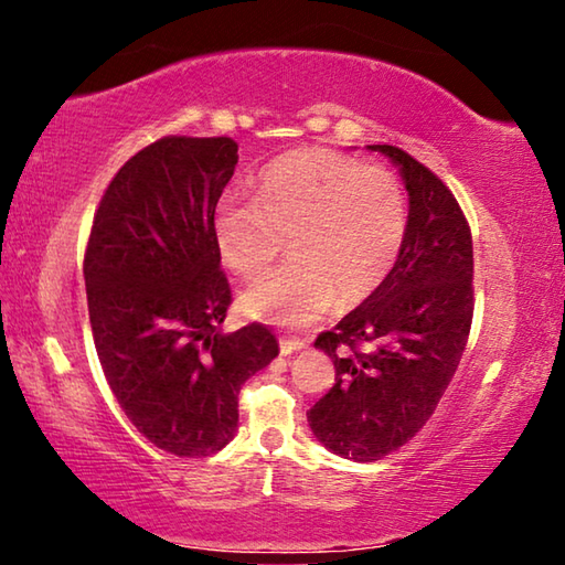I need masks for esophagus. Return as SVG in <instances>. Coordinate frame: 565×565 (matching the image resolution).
I'll list each match as a JSON object with an SVG mask.
<instances>
[{
	"instance_id": "esophagus-1",
	"label": "esophagus",
	"mask_w": 565,
	"mask_h": 565,
	"mask_svg": "<svg viewBox=\"0 0 565 565\" xmlns=\"http://www.w3.org/2000/svg\"><path fill=\"white\" fill-rule=\"evenodd\" d=\"M279 347H281V353H284V356H289V353H296V351L306 349V341H301V339H291V337H281V339H279Z\"/></svg>"
}]
</instances>
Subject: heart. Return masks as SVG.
Returning a JSON list of instances; mask_svg holds the SVG:
<instances>
[{
	"mask_svg": "<svg viewBox=\"0 0 565 565\" xmlns=\"http://www.w3.org/2000/svg\"><path fill=\"white\" fill-rule=\"evenodd\" d=\"M212 224L218 254L244 279H259L286 238L294 259L246 289L242 309L279 327H306L339 296L361 301L388 279L406 244L408 202L394 171L303 149L262 171L256 202L218 199Z\"/></svg>",
	"mask_w": 565,
	"mask_h": 565,
	"instance_id": "1",
	"label": "heart"
}]
</instances>
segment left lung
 I'll return each mask as SVG.
<instances>
[{"label": "left lung", "instance_id": "1", "mask_svg": "<svg viewBox=\"0 0 565 565\" xmlns=\"http://www.w3.org/2000/svg\"><path fill=\"white\" fill-rule=\"evenodd\" d=\"M369 149L406 186V244L388 279L313 343L337 366V384L306 414L317 441L351 461H379L424 428L473 319V244L461 206L406 151Z\"/></svg>", "mask_w": 565, "mask_h": 565}]
</instances>
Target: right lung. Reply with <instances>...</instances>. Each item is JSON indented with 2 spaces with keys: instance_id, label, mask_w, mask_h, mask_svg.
Returning a JSON list of instances; mask_svg holds the SVG:
<instances>
[{
  "instance_id": "right-lung-1",
  "label": "right lung",
  "mask_w": 565,
  "mask_h": 565,
  "mask_svg": "<svg viewBox=\"0 0 565 565\" xmlns=\"http://www.w3.org/2000/svg\"><path fill=\"white\" fill-rule=\"evenodd\" d=\"M228 137H164L111 179L94 216L87 281L94 347L111 394L161 451H222L244 381L279 356L262 323L224 333L232 289L214 209L234 177Z\"/></svg>"
}]
</instances>
